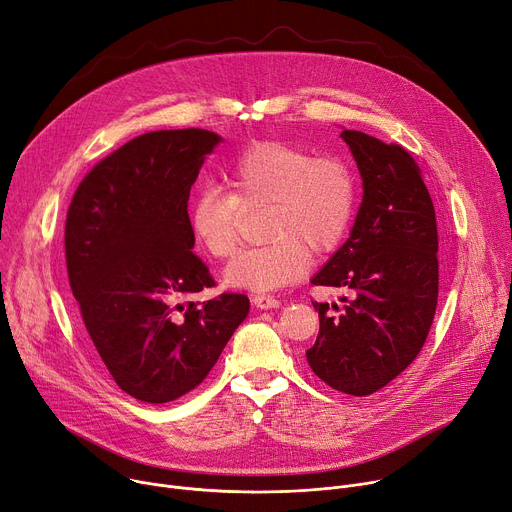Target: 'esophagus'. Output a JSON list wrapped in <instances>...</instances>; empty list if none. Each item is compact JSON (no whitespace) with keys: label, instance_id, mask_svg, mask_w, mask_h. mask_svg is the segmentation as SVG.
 <instances>
[{"label":"esophagus","instance_id":"1","mask_svg":"<svg viewBox=\"0 0 512 512\" xmlns=\"http://www.w3.org/2000/svg\"><path fill=\"white\" fill-rule=\"evenodd\" d=\"M253 304L257 306V309H278L282 300L276 298V296H271V294H255Z\"/></svg>","mask_w":512,"mask_h":512}]
</instances>
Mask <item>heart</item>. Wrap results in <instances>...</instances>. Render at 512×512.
<instances>
[{
	"label": "heart",
	"mask_w": 512,
	"mask_h": 512,
	"mask_svg": "<svg viewBox=\"0 0 512 512\" xmlns=\"http://www.w3.org/2000/svg\"><path fill=\"white\" fill-rule=\"evenodd\" d=\"M230 193L197 189L189 226L201 249L228 259L241 243V208L267 206L263 245L243 251L228 267L234 288L267 292L296 282L311 267L313 251L335 249L356 214L358 179L339 156H315L290 142H257L224 166Z\"/></svg>",
	"instance_id": "1"
}]
</instances>
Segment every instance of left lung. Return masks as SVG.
<instances>
[{"mask_svg":"<svg viewBox=\"0 0 512 512\" xmlns=\"http://www.w3.org/2000/svg\"><path fill=\"white\" fill-rule=\"evenodd\" d=\"M364 195L344 247L313 278L352 290L339 311L313 302L319 335L306 360L335 391L377 393L420 354L438 302V232L424 175L412 154L344 129Z\"/></svg>","mask_w":512,"mask_h":512,"instance_id":"1","label":"left lung"}]
</instances>
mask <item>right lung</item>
<instances>
[{
    "label": "right lung",
    "instance_id": "1",
    "mask_svg": "<svg viewBox=\"0 0 512 512\" xmlns=\"http://www.w3.org/2000/svg\"><path fill=\"white\" fill-rule=\"evenodd\" d=\"M216 144L208 129L138 135L90 168L67 210V278L84 327L115 383L146 403L195 389L249 313L236 292L189 300L216 286L191 251L187 212Z\"/></svg>",
    "mask_w": 512,
    "mask_h": 512
}]
</instances>
